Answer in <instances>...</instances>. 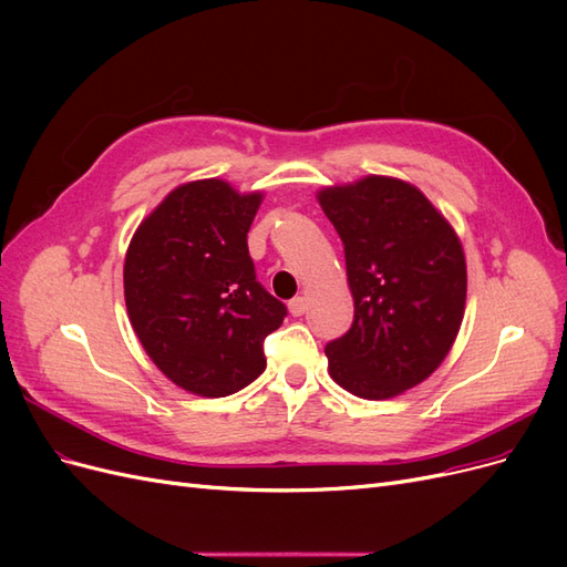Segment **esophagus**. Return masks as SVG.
<instances>
[{"label":"esophagus","instance_id":"obj_1","mask_svg":"<svg viewBox=\"0 0 567 567\" xmlns=\"http://www.w3.org/2000/svg\"><path fill=\"white\" fill-rule=\"evenodd\" d=\"M307 307H310V305H307V298H302V296H298V298L288 302V310L293 317H302L307 312Z\"/></svg>","mask_w":567,"mask_h":567}]
</instances>
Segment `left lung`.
<instances>
[{"label":"left lung","instance_id":"left-lung-1","mask_svg":"<svg viewBox=\"0 0 567 567\" xmlns=\"http://www.w3.org/2000/svg\"><path fill=\"white\" fill-rule=\"evenodd\" d=\"M346 248L354 321L326 346L331 379L364 400L425 381L447 357L466 307V257L416 186L364 177L319 192Z\"/></svg>","mask_w":567,"mask_h":567}]
</instances>
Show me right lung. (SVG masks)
Masks as SVG:
<instances>
[{"mask_svg": "<svg viewBox=\"0 0 567 567\" xmlns=\"http://www.w3.org/2000/svg\"><path fill=\"white\" fill-rule=\"evenodd\" d=\"M262 194L221 179L177 186L136 229L125 257L132 329L175 385L225 398L267 367L265 338L288 315L255 277L248 229Z\"/></svg>", "mask_w": 567, "mask_h": 567, "instance_id": "add662e5", "label": "right lung"}]
</instances>
